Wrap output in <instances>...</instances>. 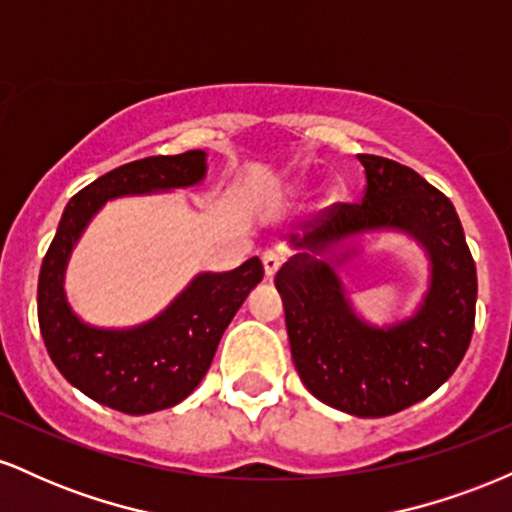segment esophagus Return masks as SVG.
<instances>
[{"label":"esophagus","instance_id":"34e87169","mask_svg":"<svg viewBox=\"0 0 512 512\" xmlns=\"http://www.w3.org/2000/svg\"><path fill=\"white\" fill-rule=\"evenodd\" d=\"M262 264H264V274L274 276L276 272H279L281 264H284V257H281L279 252L267 250V252H264V255H262Z\"/></svg>","mask_w":512,"mask_h":512}]
</instances>
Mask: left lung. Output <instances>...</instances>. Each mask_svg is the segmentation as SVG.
I'll list each match as a JSON object with an SVG mask.
<instances>
[{
  "label": "left lung",
  "mask_w": 512,
  "mask_h": 512,
  "mask_svg": "<svg viewBox=\"0 0 512 512\" xmlns=\"http://www.w3.org/2000/svg\"><path fill=\"white\" fill-rule=\"evenodd\" d=\"M366 170L363 202H339L298 245L325 250L370 228H402L433 262L424 308L390 330L351 313L327 262L298 252L276 272L291 356L308 392L330 407L378 419L436 392L467 354L477 308V267L457 211L416 170L383 156H356Z\"/></svg>",
  "instance_id": "1"
}]
</instances>
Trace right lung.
Listing matches in <instances>:
<instances>
[{"label": "right lung", "instance_id": "right-lung-1", "mask_svg": "<svg viewBox=\"0 0 512 512\" xmlns=\"http://www.w3.org/2000/svg\"><path fill=\"white\" fill-rule=\"evenodd\" d=\"M207 154L149 156L101 175L76 192L45 252L38 279V322L57 370L86 397L122 414L168 409L202 383L248 293L262 281L257 257L233 272L199 274L185 293L149 325L127 332L93 330L72 315L62 293V274L76 238L108 199L134 192L195 185L204 178Z\"/></svg>", "mask_w": 512, "mask_h": 512}]
</instances>
